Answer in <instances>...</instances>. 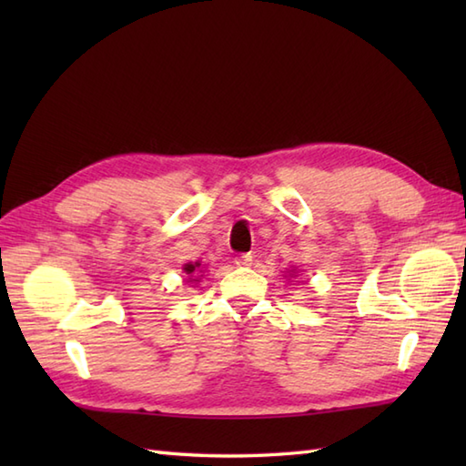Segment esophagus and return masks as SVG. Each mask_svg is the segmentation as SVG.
I'll return each instance as SVG.
<instances>
[{
	"label": "esophagus",
	"mask_w": 466,
	"mask_h": 466,
	"mask_svg": "<svg viewBox=\"0 0 466 466\" xmlns=\"http://www.w3.org/2000/svg\"><path fill=\"white\" fill-rule=\"evenodd\" d=\"M252 258H254V256H252V252H242V254H238V256H236V264H238V266H248L250 262H252Z\"/></svg>",
	"instance_id": "1"
}]
</instances>
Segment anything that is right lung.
I'll list each match as a JSON object with an SVG mask.
<instances>
[{
    "label": "right lung",
    "mask_w": 466,
    "mask_h": 466,
    "mask_svg": "<svg viewBox=\"0 0 466 466\" xmlns=\"http://www.w3.org/2000/svg\"><path fill=\"white\" fill-rule=\"evenodd\" d=\"M198 268H200V262H196V264H186V266H184V272H186L187 276H192ZM190 280H194V279H190ZM196 282H198V280H196Z\"/></svg>",
    "instance_id": "1"
}]
</instances>
